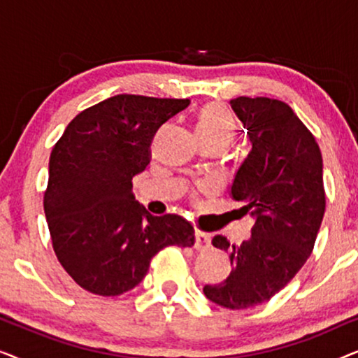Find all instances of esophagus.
Here are the masks:
<instances>
[{"mask_svg":"<svg viewBox=\"0 0 358 358\" xmlns=\"http://www.w3.org/2000/svg\"><path fill=\"white\" fill-rule=\"evenodd\" d=\"M210 243H212V236L208 233L195 231V249L205 251V249L210 248Z\"/></svg>","mask_w":358,"mask_h":358,"instance_id":"obj_1","label":"esophagus"}]
</instances>
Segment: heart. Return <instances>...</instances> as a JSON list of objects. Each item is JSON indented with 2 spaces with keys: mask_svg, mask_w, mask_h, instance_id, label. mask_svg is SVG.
<instances>
[{
  "mask_svg": "<svg viewBox=\"0 0 358 358\" xmlns=\"http://www.w3.org/2000/svg\"><path fill=\"white\" fill-rule=\"evenodd\" d=\"M195 135L199 141H220L229 146L236 136V122L227 107L218 102H208L199 110Z\"/></svg>",
  "mask_w": 358,
  "mask_h": 358,
  "instance_id": "1",
  "label": "heart"
}]
</instances>
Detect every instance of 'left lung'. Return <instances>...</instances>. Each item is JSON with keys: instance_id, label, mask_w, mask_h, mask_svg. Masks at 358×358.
<instances>
[{"instance_id": "left-lung-1", "label": "left lung", "mask_w": 358, "mask_h": 358, "mask_svg": "<svg viewBox=\"0 0 358 358\" xmlns=\"http://www.w3.org/2000/svg\"><path fill=\"white\" fill-rule=\"evenodd\" d=\"M231 109L248 131L249 151L234 173L229 195L251 215V238L229 246L227 280L205 285L210 301L229 310L261 305L282 290L308 261L324 217L322 156L315 136L292 107L268 97H236Z\"/></svg>"}]
</instances>
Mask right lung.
<instances>
[{
	"mask_svg": "<svg viewBox=\"0 0 358 358\" xmlns=\"http://www.w3.org/2000/svg\"><path fill=\"white\" fill-rule=\"evenodd\" d=\"M189 104L109 97L80 112L53 146L43 210L58 261L85 290L122 295L143 280L161 249L194 246L187 220L153 217L131 192V179L150 164L155 134Z\"/></svg>",
	"mask_w": 358,
	"mask_h": 358,
	"instance_id": "right-lung-1",
	"label": "right lung"
}]
</instances>
